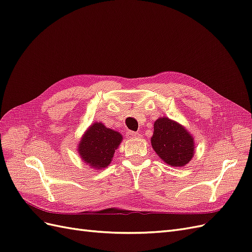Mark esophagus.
<instances>
[{
  "label": "esophagus",
  "instance_id": "obj_1",
  "mask_svg": "<svg viewBox=\"0 0 252 252\" xmlns=\"http://www.w3.org/2000/svg\"><path fill=\"white\" fill-rule=\"evenodd\" d=\"M127 135L129 136V138H131V139H136V138H140V136H141L139 133L133 132V131H128Z\"/></svg>",
  "mask_w": 252,
  "mask_h": 252
}]
</instances>
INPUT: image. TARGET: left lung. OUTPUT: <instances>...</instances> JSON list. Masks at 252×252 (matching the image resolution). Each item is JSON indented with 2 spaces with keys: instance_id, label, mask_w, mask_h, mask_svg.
<instances>
[{
  "instance_id": "8db88e82",
  "label": "left lung",
  "mask_w": 252,
  "mask_h": 252,
  "mask_svg": "<svg viewBox=\"0 0 252 252\" xmlns=\"http://www.w3.org/2000/svg\"><path fill=\"white\" fill-rule=\"evenodd\" d=\"M150 141L156 154L169 166H185L194 156L192 134L184 126L167 117L158 118L155 122Z\"/></svg>"
}]
</instances>
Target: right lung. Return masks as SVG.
I'll list each match as a JSON object with an SVG mask.
<instances>
[{"mask_svg": "<svg viewBox=\"0 0 252 252\" xmlns=\"http://www.w3.org/2000/svg\"><path fill=\"white\" fill-rule=\"evenodd\" d=\"M123 141L122 134L106 127L101 122H94L82 135L78 144V154L90 168L101 170L111 161L114 152Z\"/></svg>", "mask_w": 252, "mask_h": 252, "instance_id": "add662e5", "label": "right lung"}]
</instances>
